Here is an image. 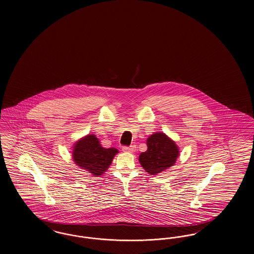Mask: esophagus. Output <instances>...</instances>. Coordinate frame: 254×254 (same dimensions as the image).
Segmentation results:
<instances>
[{"mask_svg": "<svg viewBox=\"0 0 254 254\" xmlns=\"http://www.w3.org/2000/svg\"><path fill=\"white\" fill-rule=\"evenodd\" d=\"M122 149H123V151H125V152H134V151L136 150V146L134 145H129V146L125 145V146L122 147Z\"/></svg>", "mask_w": 254, "mask_h": 254, "instance_id": "obj_1", "label": "esophagus"}]
</instances>
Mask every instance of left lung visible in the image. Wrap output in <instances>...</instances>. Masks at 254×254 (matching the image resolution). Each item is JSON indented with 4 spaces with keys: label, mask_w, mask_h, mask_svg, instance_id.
Wrapping results in <instances>:
<instances>
[{
    "label": "left lung",
    "mask_w": 254,
    "mask_h": 254,
    "mask_svg": "<svg viewBox=\"0 0 254 254\" xmlns=\"http://www.w3.org/2000/svg\"><path fill=\"white\" fill-rule=\"evenodd\" d=\"M146 145L147 150L140 154L139 161L145 171L151 175L173 166L179 156L177 145L164 133L152 134L147 139Z\"/></svg>",
    "instance_id": "left-lung-1"
}]
</instances>
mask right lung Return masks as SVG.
<instances>
[{
  "label": "right lung",
  "instance_id": "add662e5",
  "mask_svg": "<svg viewBox=\"0 0 254 254\" xmlns=\"http://www.w3.org/2000/svg\"><path fill=\"white\" fill-rule=\"evenodd\" d=\"M118 150L103 147L95 135H87L74 145L73 159L77 166L95 176L102 175L112 162Z\"/></svg>",
  "mask_w": 254,
  "mask_h": 254
}]
</instances>
